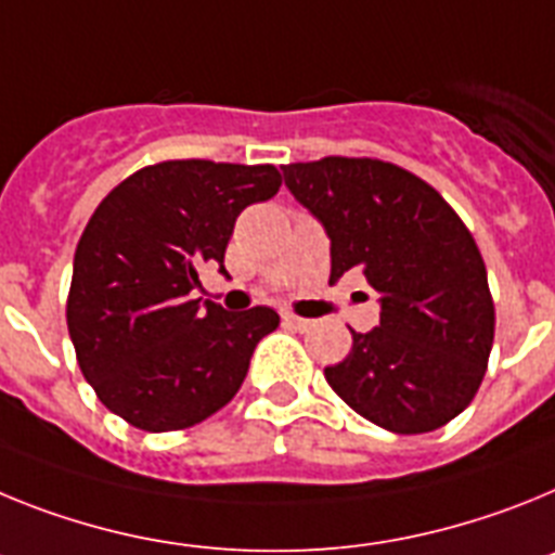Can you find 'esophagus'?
<instances>
[{
  "instance_id": "esophagus-1",
  "label": "esophagus",
  "mask_w": 555,
  "mask_h": 555,
  "mask_svg": "<svg viewBox=\"0 0 555 555\" xmlns=\"http://www.w3.org/2000/svg\"><path fill=\"white\" fill-rule=\"evenodd\" d=\"M282 321L291 326V330H298V332H305V330H310V326H312V321L293 315V312H282Z\"/></svg>"
}]
</instances>
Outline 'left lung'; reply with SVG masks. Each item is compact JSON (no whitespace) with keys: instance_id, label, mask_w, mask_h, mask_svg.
<instances>
[{"instance_id":"1","label":"left lung","mask_w":555,"mask_h":555,"mask_svg":"<svg viewBox=\"0 0 555 555\" xmlns=\"http://www.w3.org/2000/svg\"><path fill=\"white\" fill-rule=\"evenodd\" d=\"M284 184L321 220L330 282L360 271L379 293V326L351 330L332 391L363 418L413 436L475 399L494 344L486 264L464 220L427 181L379 158L284 164Z\"/></svg>"}]
</instances>
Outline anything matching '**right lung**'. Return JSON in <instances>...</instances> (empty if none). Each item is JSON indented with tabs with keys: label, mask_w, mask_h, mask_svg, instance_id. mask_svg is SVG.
I'll return each instance as SVG.
<instances>
[{
	"label": "right lung",
	"mask_w": 555,
	"mask_h": 555,
	"mask_svg": "<svg viewBox=\"0 0 555 555\" xmlns=\"http://www.w3.org/2000/svg\"><path fill=\"white\" fill-rule=\"evenodd\" d=\"M282 186L273 164L181 158L142 167L103 197L75 250L66 324L100 402L147 433L184 430L240 391L279 326L271 307L192 298L220 264L240 211Z\"/></svg>",
	"instance_id": "add662e5"
}]
</instances>
